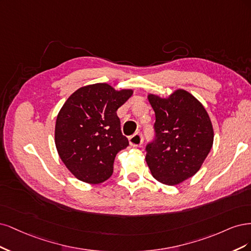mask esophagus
<instances>
[{
	"label": "esophagus",
	"instance_id": "1",
	"mask_svg": "<svg viewBox=\"0 0 251 251\" xmlns=\"http://www.w3.org/2000/svg\"><path fill=\"white\" fill-rule=\"evenodd\" d=\"M144 142V136L142 132H136L129 137V143L132 147H140Z\"/></svg>",
	"mask_w": 251,
	"mask_h": 251
}]
</instances>
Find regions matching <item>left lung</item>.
I'll return each instance as SVG.
<instances>
[{
  "mask_svg": "<svg viewBox=\"0 0 251 251\" xmlns=\"http://www.w3.org/2000/svg\"><path fill=\"white\" fill-rule=\"evenodd\" d=\"M155 112L154 137L146 145V161L152 176L175 185L198 172L213 146L214 130L206 110L183 90L168 99L149 95Z\"/></svg>",
  "mask_w": 251,
  "mask_h": 251,
  "instance_id": "obj_1",
  "label": "left lung"
}]
</instances>
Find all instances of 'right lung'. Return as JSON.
I'll return each instance as SVG.
<instances>
[{
    "instance_id": "1",
    "label": "right lung",
    "mask_w": 251,
    "mask_h": 251,
    "mask_svg": "<svg viewBox=\"0 0 251 251\" xmlns=\"http://www.w3.org/2000/svg\"><path fill=\"white\" fill-rule=\"evenodd\" d=\"M132 93L96 83L79 88L63 104L55 144L63 164L79 180L96 184L112 175L118 152L129 146L117 110Z\"/></svg>"
}]
</instances>
